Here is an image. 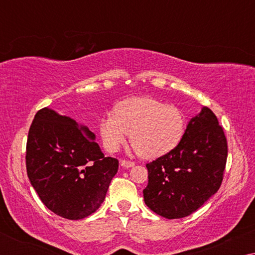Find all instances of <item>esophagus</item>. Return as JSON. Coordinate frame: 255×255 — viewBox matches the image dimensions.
<instances>
[{"label": "esophagus", "instance_id": "esophagus-1", "mask_svg": "<svg viewBox=\"0 0 255 255\" xmlns=\"http://www.w3.org/2000/svg\"><path fill=\"white\" fill-rule=\"evenodd\" d=\"M120 164H122V166H124V167H132L133 165H135V163L133 162H131V161H126V159H122V161H120Z\"/></svg>", "mask_w": 255, "mask_h": 255}]
</instances>
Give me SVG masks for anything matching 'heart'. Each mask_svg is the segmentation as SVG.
I'll return each mask as SVG.
<instances>
[{"instance_id": "1", "label": "heart", "mask_w": 255, "mask_h": 255, "mask_svg": "<svg viewBox=\"0 0 255 255\" xmlns=\"http://www.w3.org/2000/svg\"><path fill=\"white\" fill-rule=\"evenodd\" d=\"M185 120L178 108L147 97L129 98L102 118L99 131L108 152H117L130 133V143L144 158L171 152L182 139Z\"/></svg>"}]
</instances>
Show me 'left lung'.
Returning <instances> with one entry per match:
<instances>
[{
    "instance_id": "left-lung-1",
    "label": "left lung",
    "mask_w": 255,
    "mask_h": 255,
    "mask_svg": "<svg viewBox=\"0 0 255 255\" xmlns=\"http://www.w3.org/2000/svg\"><path fill=\"white\" fill-rule=\"evenodd\" d=\"M227 159L223 127L209 108L190 119L175 148L146 164L145 204L167 219L183 218L199 209L221 187Z\"/></svg>"
}]
</instances>
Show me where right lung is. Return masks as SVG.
<instances>
[{"instance_id": "1", "label": "right lung", "mask_w": 255, "mask_h": 255, "mask_svg": "<svg viewBox=\"0 0 255 255\" xmlns=\"http://www.w3.org/2000/svg\"><path fill=\"white\" fill-rule=\"evenodd\" d=\"M90 129L44 108L30 126L25 165L30 183L47 208L63 218H85L105 200L118 172Z\"/></svg>"}]
</instances>
